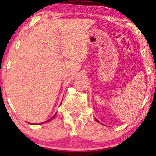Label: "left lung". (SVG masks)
Masks as SVG:
<instances>
[{"label": "left lung", "mask_w": 156, "mask_h": 156, "mask_svg": "<svg viewBox=\"0 0 156 156\" xmlns=\"http://www.w3.org/2000/svg\"><path fill=\"white\" fill-rule=\"evenodd\" d=\"M95 120H96L97 122H99V121H98V119H95Z\"/></svg>", "instance_id": "8db88e82"}]
</instances>
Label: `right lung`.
Masks as SVG:
<instances>
[{
    "mask_svg": "<svg viewBox=\"0 0 156 156\" xmlns=\"http://www.w3.org/2000/svg\"><path fill=\"white\" fill-rule=\"evenodd\" d=\"M55 115H54V116H53V117H52V118H51V119H48V120H47V121L44 122H48L51 121V120H52V119H54V118H55ZM44 122H42V123H44Z\"/></svg>",
    "mask_w": 156,
    "mask_h": 156,
    "instance_id": "1",
    "label": "right lung"
}]
</instances>
